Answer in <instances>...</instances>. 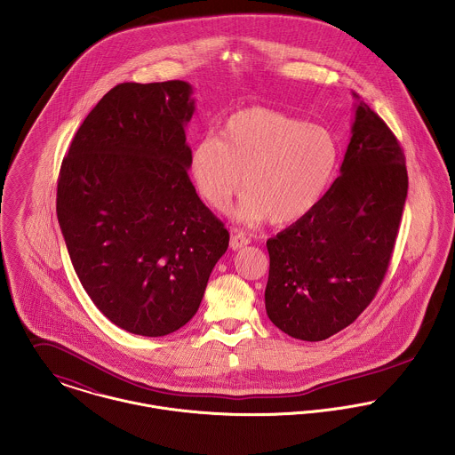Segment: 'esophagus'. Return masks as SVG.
<instances>
[{
    "label": "esophagus",
    "instance_id": "1",
    "mask_svg": "<svg viewBox=\"0 0 455 455\" xmlns=\"http://www.w3.org/2000/svg\"><path fill=\"white\" fill-rule=\"evenodd\" d=\"M231 249L233 251H240L242 247H245V245H249L251 243V240H249V236H245L243 233H235L233 236H231Z\"/></svg>",
    "mask_w": 455,
    "mask_h": 455
}]
</instances>
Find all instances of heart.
I'll return each mask as SVG.
<instances>
[{
    "instance_id": "obj_1",
    "label": "heart",
    "mask_w": 455,
    "mask_h": 455,
    "mask_svg": "<svg viewBox=\"0 0 455 455\" xmlns=\"http://www.w3.org/2000/svg\"><path fill=\"white\" fill-rule=\"evenodd\" d=\"M338 161L339 148L331 131L254 107L231 116L217 140H199L189 170L196 191L212 208L224 210L242 182L245 196L238 213L283 226L317 206Z\"/></svg>"
}]
</instances>
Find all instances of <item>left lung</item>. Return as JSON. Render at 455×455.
<instances>
[{
	"label": "left lung",
	"mask_w": 455,
	"mask_h": 455,
	"mask_svg": "<svg viewBox=\"0 0 455 455\" xmlns=\"http://www.w3.org/2000/svg\"><path fill=\"white\" fill-rule=\"evenodd\" d=\"M352 138L317 206L266 242V314L285 334L321 341L352 324L389 267L406 193L403 148L357 94Z\"/></svg>",
	"instance_id": "obj_1"
}]
</instances>
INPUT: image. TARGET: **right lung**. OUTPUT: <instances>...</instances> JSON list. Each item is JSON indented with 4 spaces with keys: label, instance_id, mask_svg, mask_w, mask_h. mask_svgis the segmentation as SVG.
I'll list each match as a JSON object with an SVG mask.
<instances>
[{
    "label": "right lung",
    "instance_id": "add662e5",
    "mask_svg": "<svg viewBox=\"0 0 455 455\" xmlns=\"http://www.w3.org/2000/svg\"><path fill=\"white\" fill-rule=\"evenodd\" d=\"M184 80L110 89L73 136L58 180V220L80 283L114 324L164 336L195 317L229 245L196 195Z\"/></svg>",
    "mask_w": 455,
    "mask_h": 455
}]
</instances>
